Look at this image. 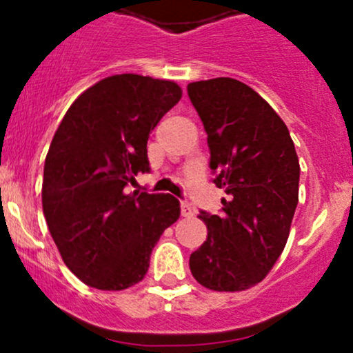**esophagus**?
<instances>
[{
  "label": "esophagus",
  "instance_id": "obj_1",
  "mask_svg": "<svg viewBox=\"0 0 353 353\" xmlns=\"http://www.w3.org/2000/svg\"><path fill=\"white\" fill-rule=\"evenodd\" d=\"M181 215L188 216V219H190V216L194 215V208L190 205V203L183 201V203H181Z\"/></svg>",
  "mask_w": 353,
  "mask_h": 353
}]
</instances>
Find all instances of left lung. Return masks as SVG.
Returning a JSON list of instances; mask_svg holds the SVG:
<instances>
[{
    "label": "left lung",
    "mask_w": 353,
    "mask_h": 353,
    "mask_svg": "<svg viewBox=\"0 0 353 353\" xmlns=\"http://www.w3.org/2000/svg\"><path fill=\"white\" fill-rule=\"evenodd\" d=\"M188 95L208 134L213 183L227 193L222 215L199 213L208 236L191 254V273L210 290H248L268 275L290 234L301 176L294 141L243 81H193Z\"/></svg>",
    "instance_id": "left-lung-1"
}]
</instances>
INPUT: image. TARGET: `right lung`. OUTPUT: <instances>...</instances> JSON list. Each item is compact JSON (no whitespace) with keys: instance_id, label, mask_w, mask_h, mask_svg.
I'll return each mask as SVG.
<instances>
[{"instance_id":"add662e5","label":"right lung","mask_w":353,"mask_h":353,"mask_svg":"<svg viewBox=\"0 0 353 353\" xmlns=\"http://www.w3.org/2000/svg\"><path fill=\"white\" fill-rule=\"evenodd\" d=\"M181 97L176 81L112 74L78 95L56 130L42 210L63 261L88 287L141 282L157 241L179 219L176 198L130 193L128 184L150 170L148 137Z\"/></svg>"}]
</instances>
